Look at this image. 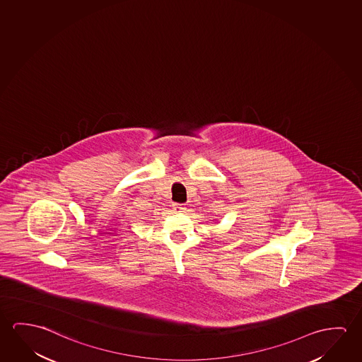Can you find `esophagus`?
<instances>
[{
	"instance_id": "esophagus-1",
	"label": "esophagus",
	"mask_w": 362,
	"mask_h": 362,
	"mask_svg": "<svg viewBox=\"0 0 362 362\" xmlns=\"http://www.w3.org/2000/svg\"><path fill=\"white\" fill-rule=\"evenodd\" d=\"M184 210V205H181V204H173V211H176V213H182Z\"/></svg>"
}]
</instances>
